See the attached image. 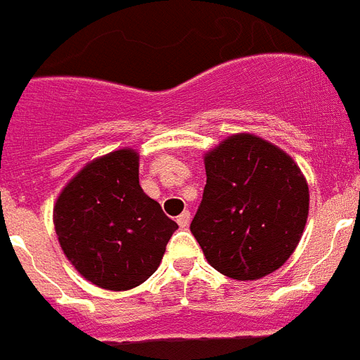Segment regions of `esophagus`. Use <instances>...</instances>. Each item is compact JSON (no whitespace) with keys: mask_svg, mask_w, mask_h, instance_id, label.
<instances>
[{"mask_svg":"<svg viewBox=\"0 0 360 360\" xmlns=\"http://www.w3.org/2000/svg\"><path fill=\"white\" fill-rule=\"evenodd\" d=\"M177 224H179L181 229H186L190 224V212L188 210H185V212H181L179 216H177Z\"/></svg>","mask_w":360,"mask_h":360,"instance_id":"34e87169","label":"esophagus"}]
</instances>
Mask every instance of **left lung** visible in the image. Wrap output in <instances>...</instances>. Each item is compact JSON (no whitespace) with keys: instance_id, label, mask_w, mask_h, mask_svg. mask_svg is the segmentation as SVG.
Instances as JSON below:
<instances>
[{"instance_id":"left-lung-1","label":"left lung","mask_w":360,"mask_h":360,"mask_svg":"<svg viewBox=\"0 0 360 360\" xmlns=\"http://www.w3.org/2000/svg\"><path fill=\"white\" fill-rule=\"evenodd\" d=\"M207 185L190 231L214 270L255 281L294 253L309 216V185L290 155L251 133L205 153Z\"/></svg>"}]
</instances>
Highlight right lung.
I'll return each instance as SVG.
<instances>
[{
    "mask_svg": "<svg viewBox=\"0 0 360 360\" xmlns=\"http://www.w3.org/2000/svg\"><path fill=\"white\" fill-rule=\"evenodd\" d=\"M139 153L110 151L86 162L53 205L58 244L92 285L124 292L159 268L177 224L139 183Z\"/></svg>",
    "mask_w": 360,
    "mask_h": 360,
    "instance_id": "right-lung-1",
    "label": "right lung"
}]
</instances>
